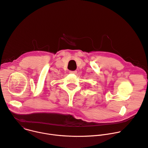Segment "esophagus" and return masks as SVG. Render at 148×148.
Here are the masks:
<instances>
[{
	"label": "esophagus",
	"mask_w": 148,
	"mask_h": 148,
	"mask_svg": "<svg viewBox=\"0 0 148 148\" xmlns=\"http://www.w3.org/2000/svg\"><path fill=\"white\" fill-rule=\"evenodd\" d=\"M77 71H70V74H77Z\"/></svg>",
	"instance_id": "esophagus-1"
}]
</instances>
